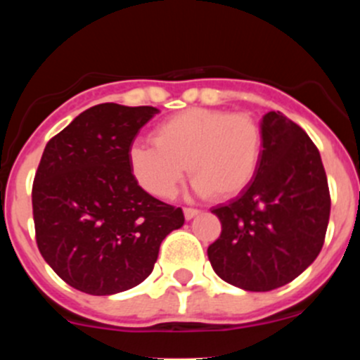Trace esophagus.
Listing matches in <instances>:
<instances>
[{
    "mask_svg": "<svg viewBox=\"0 0 360 360\" xmlns=\"http://www.w3.org/2000/svg\"><path fill=\"white\" fill-rule=\"evenodd\" d=\"M183 212H184V217H186V219L190 221V219H193L195 216H198V214H200V210H198V209H191V207H186V209H184Z\"/></svg>",
    "mask_w": 360,
    "mask_h": 360,
    "instance_id": "34e87169",
    "label": "esophagus"
}]
</instances>
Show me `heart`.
Masks as SVG:
<instances>
[{
  "instance_id": "b5f03b06",
  "label": "heart",
  "mask_w": 360,
  "mask_h": 360,
  "mask_svg": "<svg viewBox=\"0 0 360 360\" xmlns=\"http://www.w3.org/2000/svg\"><path fill=\"white\" fill-rule=\"evenodd\" d=\"M153 143H134L129 165L137 183L160 198L176 193L188 165L198 195L230 200L252 184L263 158L261 127L245 112L184 110L155 127Z\"/></svg>"
}]
</instances>
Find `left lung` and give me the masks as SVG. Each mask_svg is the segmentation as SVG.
<instances>
[{"label": "left lung", "mask_w": 360, "mask_h": 360, "mask_svg": "<svg viewBox=\"0 0 360 360\" xmlns=\"http://www.w3.org/2000/svg\"><path fill=\"white\" fill-rule=\"evenodd\" d=\"M263 158L252 184L214 207L221 235L207 249L214 271L244 291L282 288L303 274L324 245L331 212L321 153L281 111L261 120Z\"/></svg>", "instance_id": "1"}]
</instances>
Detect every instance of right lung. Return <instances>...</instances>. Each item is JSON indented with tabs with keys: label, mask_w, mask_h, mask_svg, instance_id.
Masks as SVG:
<instances>
[{
	"label": "right lung",
	"mask_w": 360,
	"mask_h": 360,
	"mask_svg": "<svg viewBox=\"0 0 360 360\" xmlns=\"http://www.w3.org/2000/svg\"><path fill=\"white\" fill-rule=\"evenodd\" d=\"M153 106L97 104L49 141L32 184L36 244L66 284L92 296L136 288L160 244L184 224L181 207L151 197L129 150Z\"/></svg>",
	"instance_id": "add662e5"
}]
</instances>
